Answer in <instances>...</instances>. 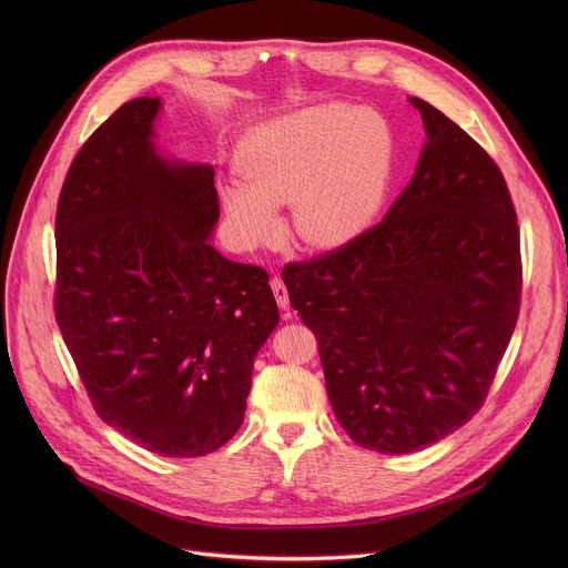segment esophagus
Instances as JSON below:
<instances>
[{"instance_id": "obj_1", "label": "esophagus", "mask_w": 568, "mask_h": 568, "mask_svg": "<svg viewBox=\"0 0 568 568\" xmlns=\"http://www.w3.org/2000/svg\"><path fill=\"white\" fill-rule=\"evenodd\" d=\"M270 285H272V290H274V296H276L278 307H281V310H285V307L290 305V294H287V287H285L283 278H281V276H272Z\"/></svg>"}]
</instances>
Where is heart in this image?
I'll list each match as a JSON object with an SVG mask.
<instances>
[{"label": "heart", "mask_w": 568, "mask_h": 568, "mask_svg": "<svg viewBox=\"0 0 568 568\" xmlns=\"http://www.w3.org/2000/svg\"><path fill=\"white\" fill-rule=\"evenodd\" d=\"M247 186L226 184L222 202L250 247L278 235L276 206L310 247H339L377 215L393 164L386 121L342 105L312 108L258 130L240 152Z\"/></svg>", "instance_id": "1"}]
</instances>
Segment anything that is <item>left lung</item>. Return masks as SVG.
<instances>
[{"label":"left lung","mask_w":568,"mask_h":568,"mask_svg":"<svg viewBox=\"0 0 568 568\" xmlns=\"http://www.w3.org/2000/svg\"><path fill=\"white\" fill-rule=\"evenodd\" d=\"M412 103L429 141L384 220L283 267L339 425L379 454L425 449L478 414L521 303L519 226L499 166L440 110Z\"/></svg>","instance_id":"1"}]
</instances>
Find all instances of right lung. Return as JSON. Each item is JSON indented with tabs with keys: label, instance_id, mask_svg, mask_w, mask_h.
<instances>
[{
	"label": "right lung",
	"instance_id": "obj_1",
	"mask_svg": "<svg viewBox=\"0 0 568 568\" xmlns=\"http://www.w3.org/2000/svg\"><path fill=\"white\" fill-rule=\"evenodd\" d=\"M156 112L159 99H132L75 152L55 211L53 310L101 420L193 458L240 429L278 305L263 267L209 245L215 171L161 159Z\"/></svg>",
	"mask_w": 568,
	"mask_h": 568
}]
</instances>
